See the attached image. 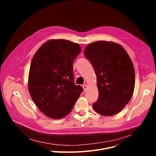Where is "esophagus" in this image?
Segmentation results:
<instances>
[{"label": "esophagus", "mask_w": 156, "mask_h": 156, "mask_svg": "<svg viewBox=\"0 0 156 156\" xmlns=\"http://www.w3.org/2000/svg\"><path fill=\"white\" fill-rule=\"evenodd\" d=\"M83 90L84 92H86L87 91V86L86 84H84L83 86Z\"/></svg>", "instance_id": "1"}]
</instances>
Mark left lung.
I'll return each instance as SVG.
<instances>
[{
  "label": "left lung",
  "mask_w": 156,
  "mask_h": 156,
  "mask_svg": "<svg viewBox=\"0 0 156 156\" xmlns=\"http://www.w3.org/2000/svg\"><path fill=\"white\" fill-rule=\"evenodd\" d=\"M84 55L97 76L99 98L94 110L104 116L119 113L134 92L135 73L129 56L120 44L105 41L89 44Z\"/></svg>",
  "instance_id": "obj_1"
}]
</instances>
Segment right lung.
Instances as JSON below:
<instances>
[{
  "label": "right lung",
  "mask_w": 156,
  "mask_h": 156,
  "mask_svg": "<svg viewBox=\"0 0 156 156\" xmlns=\"http://www.w3.org/2000/svg\"><path fill=\"white\" fill-rule=\"evenodd\" d=\"M81 51L77 43L52 39L43 44L33 57L29 92L39 110L51 119L67 115L83 91L73 82V63Z\"/></svg>",
  "instance_id": "add662e5"
}]
</instances>
